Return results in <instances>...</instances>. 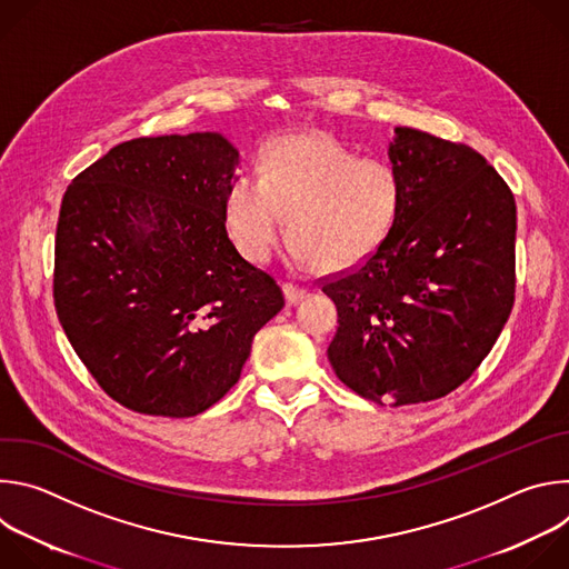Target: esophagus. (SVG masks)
<instances>
[{
  "mask_svg": "<svg viewBox=\"0 0 569 569\" xmlns=\"http://www.w3.org/2000/svg\"><path fill=\"white\" fill-rule=\"evenodd\" d=\"M283 297H286V303H288V306H295V303H299V301L306 297V290L286 283V286H283Z\"/></svg>",
  "mask_w": 569,
  "mask_h": 569,
  "instance_id": "1",
  "label": "esophagus"
}]
</instances>
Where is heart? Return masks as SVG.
Listing matches in <instances>:
<instances>
[{"mask_svg": "<svg viewBox=\"0 0 569 569\" xmlns=\"http://www.w3.org/2000/svg\"><path fill=\"white\" fill-rule=\"evenodd\" d=\"M402 207L398 173L358 159L327 132L272 139L261 178L240 176L224 196V227L252 263L272 259L286 231L299 261L338 274L369 261L391 236Z\"/></svg>", "mask_w": 569, "mask_h": 569, "instance_id": "obj_1", "label": "heart"}]
</instances>
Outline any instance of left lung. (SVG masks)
Returning <instances> with one entry per match:
<instances>
[{"mask_svg": "<svg viewBox=\"0 0 569 569\" xmlns=\"http://www.w3.org/2000/svg\"><path fill=\"white\" fill-rule=\"evenodd\" d=\"M398 222L358 270L323 283L338 306L329 360L380 405L457 389L489 356L513 308L516 200L477 150L393 128Z\"/></svg>", "mask_w": 569, "mask_h": 569, "instance_id": "obj_1", "label": "left lung"}]
</instances>
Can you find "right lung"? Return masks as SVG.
<instances>
[{
    "label": "right lung",
    "mask_w": 569,
    "mask_h": 569,
    "mask_svg": "<svg viewBox=\"0 0 569 569\" xmlns=\"http://www.w3.org/2000/svg\"><path fill=\"white\" fill-rule=\"evenodd\" d=\"M238 161L220 132L141 137L64 191L56 312L78 358L128 410L171 419L209 410L283 308L274 279L224 229Z\"/></svg>",
    "instance_id": "obj_1"
}]
</instances>
